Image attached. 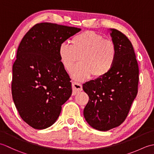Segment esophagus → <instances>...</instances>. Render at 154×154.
Listing matches in <instances>:
<instances>
[{"label": "esophagus", "mask_w": 154, "mask_h": 154, "mask_svg": "<svg viewBox=\"0 0 154 154\" xmlns=\"http://www.w3.org/2000/svg\"><path fill=\"white\" fill-rule=\"evenodd\" d=\"M72 88H73V93H72L73 95H75V94H78L83 90L82 85L80 83L77 82H73V83H72Z\"/></svg>", "instance_id": "34e87169"}]
</instances>
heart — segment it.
Masks as SVG:
<instances>
[{
	"instance_id": "b5f03b06",
	"label": "heart",
	"mask_w": 154,
	"mask_h": 154,
	"mask_svg": "<svg viewBox=\"0 0 154 154\" xmlns=\"http://www.w3.org/2000/svg\"><path fill=\"white\" fill-rule=\"evenodd\" d=\"M61 64L65 69L71 70L75 80L83 81L93 74L94 77L105 76L112 69L117 56L115 43L94 31H85L71 38V44L61 43L58 49Z\"/></svg>"
}]
</instances>
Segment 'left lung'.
Wrapping results in <instances>:
<instances>
[{
  "label": "left lung",
  "mask_w": 154,
  "mask_h": 154,
  "mask_svg": "<svg viewBox=\"0 0 154 154\" xmlns=\"http://www.w3.org/2000/svg\"><path fill=\"white\" fill-rule=\"evenodd\" d=\"M116 44L117 56L105 76L83 85L89 97L83 110L87 122L93 128L108 131L120 126L128 114L138 93L139 69L130 41L116 29H109Z\"/></svg>",
  "instance_id": "8db88e82"
}]
</instances>
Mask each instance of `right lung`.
<instances>
[{"instance_id": "right-lung-1", "label": "right lung", "mask_w": 154, "mask_h": 154, "mask_svg": "<svg viewBox=\"0 0 154 154\" xmlns=\"http://www.w3.org/2000/svg\"><path fill=\"white\" fill-rule=\"evenodd\" d=\"M80 28L43 22L22 38L12 66V94L20 116L35 129L54 124L72 93L71 79L60 61L61 43Z\"/></svg>"}]
</instances>
